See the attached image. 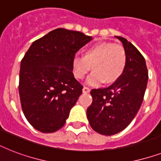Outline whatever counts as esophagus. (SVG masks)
I'll return each mask as SVG.
<instances>
[{
  "mask_svg": "<svg viewBox=\"0 0 161 161\" xmlns=\"http://www.w3.org/2000/svg\"><path fill=\"white\" fill-rule=\"evenodd\" d=\"M83 92L84 93H88L90 92V88H88V87H83Z\"/></svg>",
  "mask_w": 161,
  "mask_h": 161,
  "instance_id": "esophagus-1",
  "label": "esophagus"
}]
</instances>
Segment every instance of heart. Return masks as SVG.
<instances>
[{"label":"heart","mask_w":161,"mask_h":161,"mask_svg":"<svg viewBox=\"0 0 161 161\" xmlns=\"http://www.w3.org/2000/svg\"><path fill=\"white\" fill-rule=\"evenodd\" d=\"M87 83L98 85L103 82L110 84L121 77L126 66L125 49L112 42H98L89 47L83 57L75 55L72 61V71L77 79H83L90 71Z\"/></svg>","instance_id":"1"}]
</instances>
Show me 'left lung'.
<instances>
[{
	"label": "left lung",
	"mask_w": 161,
	"mask_h": 161,
	"mask_svg": "<svg viewBox=\"0 0 161 161\" xmlns=\"http://www.w3.org/2000/svg\"><path fill=\"white\" fill-rule=\"evenodd\" d=\"M115 37L125 48V71L109 87L91 90L93 103L87 109L92 129L103 135L118 134L131 123L141 106L148 82L147 67L142 54L127 39Z\"/></svg>",
	"instance_id": "8db88e82"
}]
</instances>
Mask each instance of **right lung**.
<instances>
[{
  "label": "right lung",
  "instance_id": "add662e5",
  "mask_svg": "<svg viewBox=\"0 0 161 161\" xmlns=\"http://www.w3.org/2000/svg\"><path fill=\"white\" fill-rule=\"evenodd\" d=\"M92 36L58 28L36 40L21 62L19 94L21 108L31 125L53 133L65 125L83 86L72 71L75 53Z\"/></svg>",
  "mask_w": 161,
  "mask_h": 161
}]
</instances>
